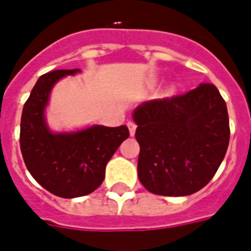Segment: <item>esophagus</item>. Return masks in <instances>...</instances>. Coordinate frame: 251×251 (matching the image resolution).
<instances>
[{"label": "esophagus", "mask_w": 251, "mask_h": 251, "mask_svg": "<svg viewBox=\"0 0 251 251\" xmlns=\"http://www.w3.org/2000/svg\"><path fill=\"white\" fill-rule=\"evenodd\" d=\"M127 127H129L130 135H134V134H135V130H137V124L133 121H129L127 122Z\"/></svg>", "instance_id": "1"}]
</instances>
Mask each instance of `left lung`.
Returning a JSON list of instances; mask_svg holds the SVG:
<instances>
[{
    "label": "left lung",
    "instance_id": "8db88e82",
    "mask_svg": "<svg viewBox=\"0 0 251 251\" xmlns=\"http://www.w3.org/2000/svg\"><path fill=\"white\" fill-rule=\"evenodd\" d=\"M138 177L152 194L183 197L210 182L229 143L226 104L214 84L150 100L134 112Z\"/></svg>",
    "mask_w": 251,
    "mask_h": 251
}]
</instances>
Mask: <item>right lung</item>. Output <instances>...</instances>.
I'll list each match as a JSON object with an SVG mask.
<instances>
[{
    "label": "right lung",
    "instance_id": "right-lung-1",
    "mask_svg": "<svg viewBox=\"0 0 251 251\" xmlns=\"http://www.w3.org/2000/svg\"><path fill=\"white\" fill-rule=\"evenodd\" d=\"M79 69L54 70L37 79L25 102L21 120V151L33 178L61 198L83 197L96 190L105 177V165L126 138L127 126H92L72 134H53L44 109L53 84Z\"/></svg>",
    "mask_w": 251,
    "mask_h": 251
}]
</instances>
